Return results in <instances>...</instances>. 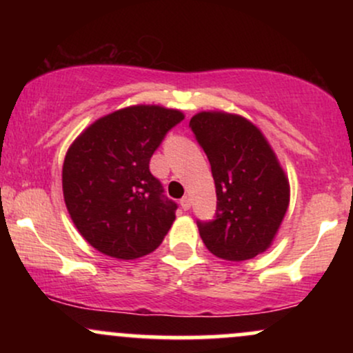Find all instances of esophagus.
<instances>
[{
	"mask_svg": "<svg viewBox=\"0 0 353 353\" xmlns=\"http://www.w3.org/2000/svg\"><path fill=\"white\" fill-rule=\"evenodd\" d=\"M181 208L184 210H189L190 209V197L189 196H184L181 199Z\"/></svg>",
	"mask_w": 353,
	"mask_h": 353,
	"instance_id": "1",
	"label": "esophagus"
}]
</instances>
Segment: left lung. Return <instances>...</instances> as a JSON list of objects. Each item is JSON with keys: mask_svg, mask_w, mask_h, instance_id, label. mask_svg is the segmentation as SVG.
<instances>
[{"mask_svg": "<svg viewBox=\"0 0 353 353\" xmlns=\"http://www.w3.org/2000/svg\"><path fill=\"white\" fill-rule=\"evenodd\" d=\"M210 163L217 208L212 221H197L202 242L216 257L247 261L272 244L287 208L289 179L267 139L245 117L221 111L190 119Z\"/></svg>", "mask_w": 353, "mask_h": 353, "instance_id": "1", "label": "left lung"}]
</instances>
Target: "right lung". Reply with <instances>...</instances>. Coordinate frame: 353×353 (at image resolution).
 I'll list each match as a JSON object with an SVG mask.
<instances>
[{
  "mask_svg": "<svg viewBox=\"0 0 353 353\" xmlns=\"http://www.w3.org/2000/svg\"><path fill=\"white\" fill-rule=\"evenodd\" d=\"M182 119L177 109L124 108L92 123L68 149L64 202L76 229L99 252L143 257L171 229L177 204L164 196L149 161Z\"/></svg>",
  "mask_w": 353,
  "mask_h": 353,
  "instance_id": "1",
  "label": "right lung"
}]
</instances>
